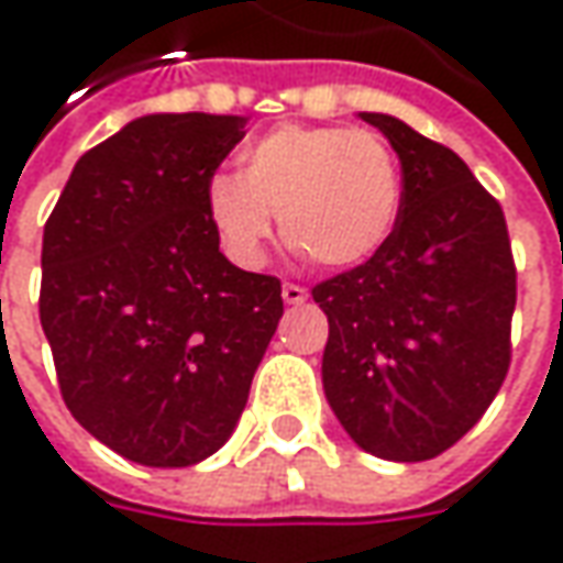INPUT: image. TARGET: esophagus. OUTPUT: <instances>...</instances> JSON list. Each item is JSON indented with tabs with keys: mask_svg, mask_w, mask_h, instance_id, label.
Segmentation results:
<instances>
[{
	"mask_svg": "<svg viewBox=\"0 0 563 563\" xmlns=\"http://www.w3.org/2000/svg\"><path fill=\"white\" fill-rule=\"evenodd\" d=\"M282 297H285V303H303L307 300V288L303 285H294V282H285Z\"/></svg>",
	"mask_w": 563,
	"mask_h": 563,
	"instance_id": "esophagus-1",
	"label": "esophagus"
}]
</instances>
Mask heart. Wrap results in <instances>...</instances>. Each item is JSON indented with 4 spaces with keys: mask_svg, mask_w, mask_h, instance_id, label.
Here are the masks:
<instances>
[{
    "mask_svg": "<svg viewBox=\"0 0 563 563\" xmlns=\"http://www.w3.org/2000/svg\"><path fill=\"white\" fill-rule=\"evenodd\" d=\"M400 197L398 153L376 131L278 124L241 153V178H209L206 212L241 263L260 260L278 212L285 241L310 263L351 269L388 244Z\"/></svg>",
    "mask_w": 563,
    "mask_h": 563,
    "instance_id": "b5f03b06",
    "label": "heart"
}]
</instances>
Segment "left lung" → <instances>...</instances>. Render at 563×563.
I'll use <instances>...</instances> for the list:
<instances>
[{"instance_id": "left-lung-1", "label": "left lung", "mask_w": 563, "mask_h": 563, "mask_svg": "<svg viewBox=\"0 0 563 563\" xmlns=\"http://www.w3.org/2000/svg\"><path fill=\"white\" fill-rule=\"evenodd\" d=\"M404 197L388 244L313 285L329 316L322 385L347 435L385 461H429L483 420L510 366L517 266L505 209L444 143L378 112Z\"/></svg>"}]
</instances>
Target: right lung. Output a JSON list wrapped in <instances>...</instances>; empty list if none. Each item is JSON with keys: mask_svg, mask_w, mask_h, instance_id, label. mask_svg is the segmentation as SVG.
Returning a JSON list of instances; mask_svg holds the SVG:
<instances>
[{"mask_svg": "<svg viewBox=\"0 0 563 563\" xmlns=\"http://www.w3.org/2000/svg\"><path fill=\"white\" fill-rule=\"evenodd\" d=\"M241 115H143L77 159L43 228L40 325L65 407L143 466L216 454L285 313L219 250L206 185Z\"/></svg>", "mask_w": 563, "mask_h": 563, "instance_id": "1", "label": "right lung"}]
</instances>
